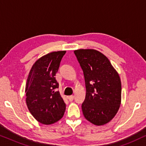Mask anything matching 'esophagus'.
Segmentation results:
<instances>
[{"instance_id": "1", "label": "esophagus", "mask_w": 146, "mask_h": 146, "mask_svg": "<svg viewBox=\"0 0 146 146\" xmlns=\"http://www.w3.org/2000/svg\"><path fill=\"white\" fill-rule=\"evenodd\" d=\"M67 99H68V100H69V102H72V101L73 100V99H74V96H70L68 97Z\"/></svg>"}]
</instances>
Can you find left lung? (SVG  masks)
I'll use <instances>...</instances> for the list:
<instances>
[{"label": "left lung", "mask_w": 146, "mask_h": 146, "mask_svg": "<svg viewBox=\"0 0 146 146\" xmlns=\"http://www.w3.org/2000/svg\"><path fill=\"white\" fill-rule=\"evenodd\" d=\"M85 77L86 96L82 104L85 119L103 125L115 117L121 104V83L110 60L95 49L74 50Z\"/></svg>", "instance_id": "8db88e82"}]
</instances>
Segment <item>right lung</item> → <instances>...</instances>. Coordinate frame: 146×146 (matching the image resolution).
<instances>
[{
  "label": "right lung",
  "instance_id": "obj_1",
  "mask_svg": "<svg viewBox=\"0 0 146 146\" xmlns=\"http://www.w3.org/2000/svg\"><path fill=\"white\" fill-rule=\"evenodd\" d=\"M65 50L48 53L38 59L31 68L27 81L26 103L35 119L50 125L61 119L66 105L59 91L55 75Z\"/></svg>",
  "mask_w": 146,
  "mask_h": 146
}]
</instances>
